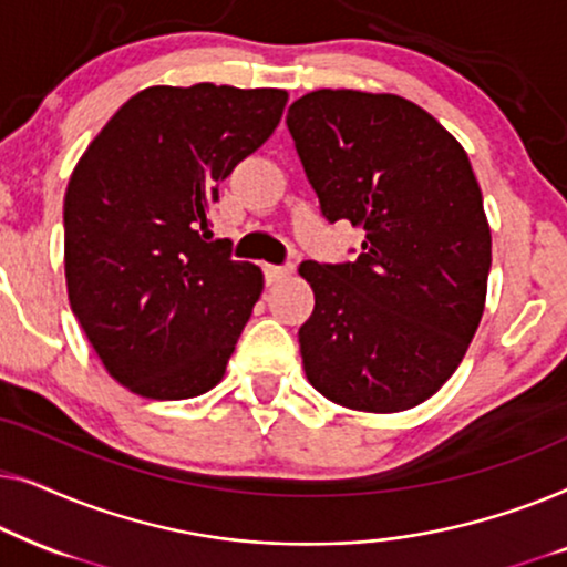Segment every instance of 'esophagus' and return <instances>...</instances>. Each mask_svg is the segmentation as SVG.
Here are the masks:
<instances>
[{
  "instance_id": "esophagus-1",
  "label": "esophagus",
  "mask_w": 567,
  "mask_h": 567,
  "mask_svg": "<svg viewBox=\"0 0 567 567\" xmlns=\"http://www.w3.org/2000/svg\"><path fill=\"white\" fill-rule=\"evenodd\" d=\"M262 274H266V284L274 286L278 281H284V278H289L293 274V266H266Z\"/></svg>"
}]
</instances>
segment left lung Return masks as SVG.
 I'll return each instance as SVG.
<instances>
[{"instance_id": "obj_1", "label": "left lung", "mask_w": 567, "mask_h": 567, "mask_svg": "<svg viewBox=\"0 0 567 567\" xmlns=\"http://www.w3.org/2000/svg\"><path fill=\"white\" fill-rule=\"evenodd\" d=\"M286 126L330 224L367 239L353 262L305 260L309 384L367 413L421 405L454 374L485 307L491 229L462 144L398 95L317 90Z\"/></svg>"}]
</instances>
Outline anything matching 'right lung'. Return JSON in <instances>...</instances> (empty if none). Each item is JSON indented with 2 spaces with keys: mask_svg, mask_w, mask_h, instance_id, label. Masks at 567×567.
<instances>
[{
  "mask_svg": "<svg viewBox=\"0 0 567 567\" xmlns=\"http://www.w3.org/2000/svg\"><path fill=\"white\" fill-rule=\"evenodd\" d=\"M289 95L200 82L138 92L76 162L64 196L69 305L107 374L152 400L221 382L262 291L208 237L219 183L268 142Z\"/></svg>",
  "mask_w": 567,
  "mask_h": 567,
  "instance_id": "obj_1",
  "label": "right lung"
}]
</instances>
